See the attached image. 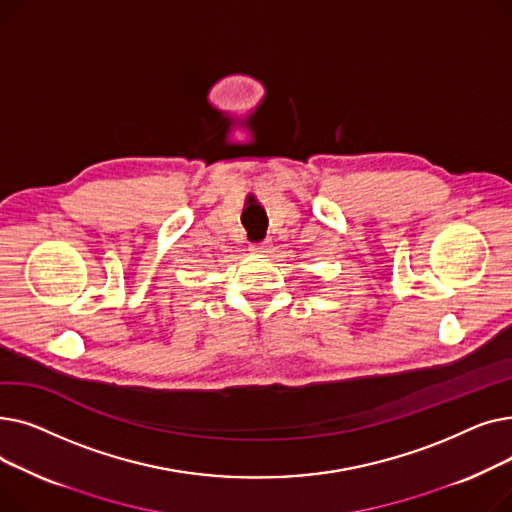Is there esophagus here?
Returning <instances> with one entry per match:
<instances>
[{
    "label": "esophagus",
    "instance_id": "1",
    "mask_svg": "<svg viewBox=\"0 0 512 512\" xmlns=\"http://www.w3.org/2000/svg\"><path fill=\"white\" fill-rule=\"evenodd\" d=\"M251 251L253 253H267V242H255V245H251Z\"/></svg>",
    "mask_w": 512,
    "mask_h": 512
}]
</instances>
